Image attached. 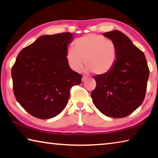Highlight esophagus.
Masks as SVG:
<instances>
[{
    "label": "esophagus",
    "instance_id": "obj_1",
    "mask_svg": "<svg viewBox=\"0 0 158 158\" xmlns=\"http://www.w3.org/2000/svg\"><path fill=\"white\" fill-rule=\"evenodd\" d=\"M87 79H88V77H87V76L83 75V77H82V79H81V81H82L83 82L85 81H86Z\"/></svg>",
    "mask_w": 158,
    "mask_h": 158
}]
</instances>
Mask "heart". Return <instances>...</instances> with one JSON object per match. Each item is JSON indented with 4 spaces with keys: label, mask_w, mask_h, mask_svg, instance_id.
<instances>
[{
    "label": "heart",
    "mask_w": 158,
    "mask_h": 158,
    "mask_svg": "<svg viewBox=\"0 0 158 158\" xmlns=\"http://www.w3.org/2000/svg\"><path fill=\"white\" fill-rule=\"evenodd\" d=\"M74 48L67 51L66 58L69 66L80 71L85 65L93 73L103 75L110 72L118 58L114 42L99 34L85 35L74 42Z\"/></svg>",
    "instance_id": "obj_1"
}]
</instances>
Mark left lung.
<instances>
[{
  "mask_svg": "<svg viewBox=\"0 0 158 158\" xmlns=\"http://www.w3.org/2000/svg\"><path fill=\"white\" fill-rule=\"evenodd\" d=\"M117 47L113 69L94 77L96 87L91 98L99 111L112 118H123L135 111L145 98L149 68L143 52L119 31L104 33Z\"/></svg>",
  "mask_w": 158,
  "mask_h": 158,
  "instance_id": "1",
  "label": "left lung"
}]
</instances>
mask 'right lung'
<instances>
[{"mask_svg": "<svg viewBox=\"0 0 158 158\" xmlns=\"http://www.w3.org/2000/svg\"><path fill=\"white\" fill-rule=\"evenodd\" d=\"M71 33L42 35L21 51L12 68L13 91L20 105L32 116L48 119L68 104L69 90L82 75L69 68L67 47Z\"/></svg>", "mask_w": 158, "mask_h": 158, "instance_id": "add662e5", "label": "right lung"}]
</instances>
